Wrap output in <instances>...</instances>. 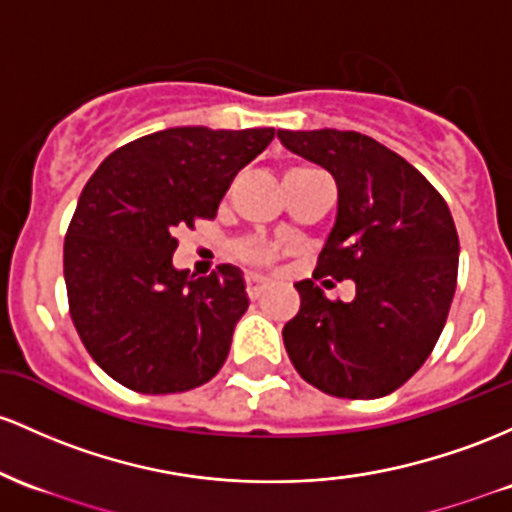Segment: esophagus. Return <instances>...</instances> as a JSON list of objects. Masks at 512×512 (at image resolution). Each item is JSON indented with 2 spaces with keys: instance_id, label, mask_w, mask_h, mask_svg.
I'll use <instances>...</instances> for the list:
<instances>
[{
  "instance_id": "esophagus-1",
  "label": "esophagus",
  "mask_w": 512,
  "mask_h": 512,
  "mask_svg": "<svg viewBox=\"0 0 512 512\" xmlns=\"http://www.w3.org/2000/svg\"><path fill=\"white\" fill-rule=\"evenodd\" d=\"M245 291H247V296H250L252 301L262 299V296H265V291H267V282H265V279L255 277V274H250V277H245Z\"/></svg>"
}]
</instances>
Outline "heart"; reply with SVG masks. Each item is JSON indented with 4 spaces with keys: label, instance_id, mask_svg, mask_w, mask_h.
<instances>
[{
    "label": "heart",
    "instance_id": "obj_1",
    "mask_svg": "<svg viewBox=\"0 0 512 512\" xmlns=\"http://www.w3.org/2000/svg\"><path fill=\"white\" fill-rule=\"evenodd\" d=\"M313 174H318V170H313V167H306V165L289 167V170L284 172V187L291 189L294 184L303 182V179L313 177ZM284 255H286V247L282 243H274V240H267V238H243L233 245L235 260L255 269L272 267L274 262L282 260Z\"/></svg>",
    "mask_w": 512,
    "mask_h": 512
}]
</instances>
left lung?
Here are the masks:
<instances>
[{"mask_svg": "<svg viewBox=\"0 0 512 512\" xmlns=\"http://www.w3.org/2000/svg\"><path fill=\"white\" fill-rule=\"evenodd\" d=\"M277 136L338 184V218L313 279L294 284L301 308L282 330L291 364L330 396H386L423 367L447 323L459 269L447 201L411 162L357 131ZM323 276L352 278L356 299L330 302L312 286Z\"/></svg>", "mask_w": 512, "mask_h": 512, "instance_id": "1", "label": "left lung"}]
</instances>
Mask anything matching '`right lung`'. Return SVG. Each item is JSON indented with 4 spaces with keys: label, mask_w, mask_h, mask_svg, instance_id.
Returning a JSON list of instances; mask_svg holds the SVG:
<instances>
[{
    "label": "right lung",
    "mask_w": 512,
    "mask_h": 512,
    "mask_svg": "<svg viewBox=\"0 0 512 512\" xmlns=\"http://www.w3.org/2000/svg\"><path fill=\"white\" fill-rule=\"evenodd\" d=\"M272 138L274 128H167L121 145L84 184L63 247L67 303L82 345L126 389L189 391L226 362L250 303L243 274L174 269V233L216 218Z\"/></svg>",
    "instance_id": "obj_1"
}]
</instances>
